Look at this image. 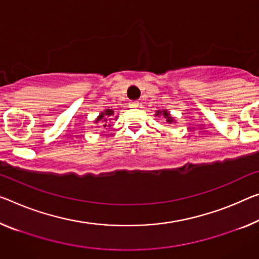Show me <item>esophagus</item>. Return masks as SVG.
<instances>
[{
    "mask_svg": "<svg viewBox=\"0 0 259 259\" xmlns=\"http://www.w3.org/2000/svg\"><path fill=\"white\" fill-rule=\"evenodd\" d=\"M128 104H130L131 107H138L139 106V102L138 101H131Z\"/></svg>",
    "mask_w": 259,
    "mask_h": 259,
    "instance_id": "obj_1",
    "label": "esophagus"
}]
</instances>
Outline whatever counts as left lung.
Segmentation results:
<instances>
[{
    "mask_svg": "<svg viewBox=\"0 0 259 259\" xmlns=\"http://www.w3.org/2000/svg\"><path fill=\"white\" fill-rule=\"evenodd\" d=\"M155 116L156 117H162L164 120L168 122V124H175L176 122V120H175V118L171 116L170 112L168 110H157L156 112H155Z\"/></svg>",
    "mask_w": 259,
    "mask_h": 259,
    "instance_id": "1",
    "label": "left lung"
}]
</instances>
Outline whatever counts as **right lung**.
<instances>
[{
    "label": "right lung",
    "mask_w": 259,
    "mask_h": 259,
    "mask_svg": "<svg viewBox=\"0 0 259 259\" xmlns=\"http://www.w3.org/2000/svg\"><path fill=\"white\" fill-rule=\"evenodd\" d=\"M113 117H114V120H117L118 116H114V111L111 110V109H106L104 111H102L101 113H99V116L95 119L94 122L96 125V127H99L101 125V127L99 128H109V127L112 125V120H113ZM104 131V130H102Z\"/></svg>",
    "instance_id": "right-lung-1"
}]
</instances>
